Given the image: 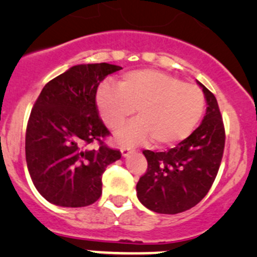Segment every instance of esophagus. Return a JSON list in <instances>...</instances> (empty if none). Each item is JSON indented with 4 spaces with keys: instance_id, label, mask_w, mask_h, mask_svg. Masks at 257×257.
I'll return each mask as SVG.
<instances>
[{
    "instance_id": "34e87169",
    "label": "esophagus",
    "mask_w": 257,
    "mask_h": 257,
    "mask_svg": "<svg viewBox=\"0 0 257 257\" xmlns=\"http://www.w3.org/2000/svg\"><path fill=\"white\" fill-rule=\"evenodd\" d=\"M120 152H121V155H123V157L125 158V157H128V155L131 154V153H133L134 149H133V148H131V147H123L120 149Z\"/></svg>"
}]
</instances>
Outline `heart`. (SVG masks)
Masks as SVG:
<instances>
[{
  "instance_id": "1",
  "label": "heart",
  "mask_w": 257,
  "mask_h": 257,
  "mask_svg": "<svg viewBox=\"0 0 257 257\" xmlns=\"http://www.w3.org/2000/svg\"><path fill=\"white\" fill-rule=\"evenodd\" d=\"M95 100L100 118L112 131L120 128L137 108L139 118L115 134L119 143L141 144L153 138L159 147L188 138L205 107L200 88L153 69L124 74L118 87L100 85Z\"/></svg>"
}]
</instances>
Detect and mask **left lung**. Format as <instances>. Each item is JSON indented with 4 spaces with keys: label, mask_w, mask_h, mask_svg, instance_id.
<instances>
[{
    "label": "left lung",
    "mask_w": 257,
    "mask_h": 257,
    "mask_svg": "<svg viewBox=\"0 0 257 257\" xmlns=\"http://www.w3.org/2000/svg\"><path fill=\"white\" fill-rule=\"evenodd\" d=\"M198 84L208 104L200 125L168 152H143L148 169L137 184V196L145 208L159 214H179L200 203L219 172L224 123L215 95Z\"/></svg>",
    "instance_id": "left-lung-1"
}]
</instances>
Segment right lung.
Here are the masks:
<instances>
[{
    "label": "right lung",
    "instance_id": "add662e5",
    "mask_svg": "<svg viewBox=\"0 0 257 257\" xmlns=\"http://www.w3.org/2000/svg\"><path fill=\"white\" fill-rule=\"evenodd\" d=\"M121 69L109 63L78 64L49 80L28 119L26 162L38 193L64 208H82L102 195V175L120 159L108 148L109 136L98 115L95 94L108 74ZM93 143L100 147L93 150Z\"/></svg>",
    "mask_w": 257,
    "mask_h": 257
}]
</instances>
